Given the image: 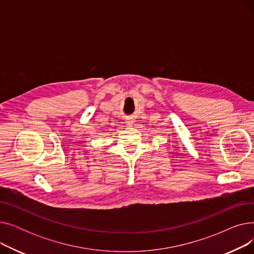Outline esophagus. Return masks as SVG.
Listing matches in <instances>:
<instances>
[{"label":"esophagus","instance_id":"obj_1","mask_svg":"<svg viewBox=\"0 0 254 254\" xmlns=\"http://www.w3.org/2000/svg\"><path fill=\"white\" fill-rule=\"evenodd\" d=\"M127 126L131 127V126H132V124H134V120H131V119H128V120H127Z\"/></svg>","mask_w":254,"mask_h":254}]
</instances>
